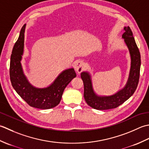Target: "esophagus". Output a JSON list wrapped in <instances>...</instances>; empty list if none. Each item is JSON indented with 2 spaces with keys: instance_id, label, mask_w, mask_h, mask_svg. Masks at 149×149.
<instances>
[{
  "instance_id": "esophagus-1",
  "label": "esophagus",
  "mask_w": 149,
  "mask_h": 149,
  "mask_svg": "<svg viewBox=\"0 0 149 149\" xmlns=\"http://www.w3.org/2000/svg\"><path fill=\"white\" fill-rule=\"evenodd\" d=\"M74 66L76 71H77L78 73H80L84 69V62L83 61H81V60H78V61L74 63Z\"/></svg>"
}]
</instances>
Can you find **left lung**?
<instances>
[{
    "label": "left lung",
    "mask_w": 149,
    "mask_h": 149,
    "mask_svg": "<svg viewBox=\"0 0 149 149\" xmlns=\"http://www.w3.org/2000/svg\"><path fill=\"white\" fill-rule=\"evenodd\" d=\"M122 38L129 50L131 58V67L129 77L125 86L113 95L100 96L94 92L92 81L89 72H82L81 78L84 81V96L87 104L90 107L97 110H107L118 107L131 96L137 88L139 79V71L141 65L140 53L136 44L132 32L129 27L124 28Z\"/></svg>",
    "instance_id": "1"
}]
</instances>
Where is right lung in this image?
Instances as JSON below:
<instances>
[{
    "label": "right lung",
    "instance_id": "obj_1",
    "mask_svg": "<svg viewBox=\"0 0 149 149\" xmlns=\"http://www.w3.org/2000/svg\"><path fill=\"white\" fill-rule=\"evenodd\" d=\"M25 28L24 24L12 50L10 68L11 85L19 95L31 107L40 109H51L59 104L65 88L77 77V74L73 68L66 69L51 86L45 88H36L30 84L24 74L20 63L24 52Z\"/></svg>",
    "mask_w": 149,
    "mask_h": 149
}]
</instances>
